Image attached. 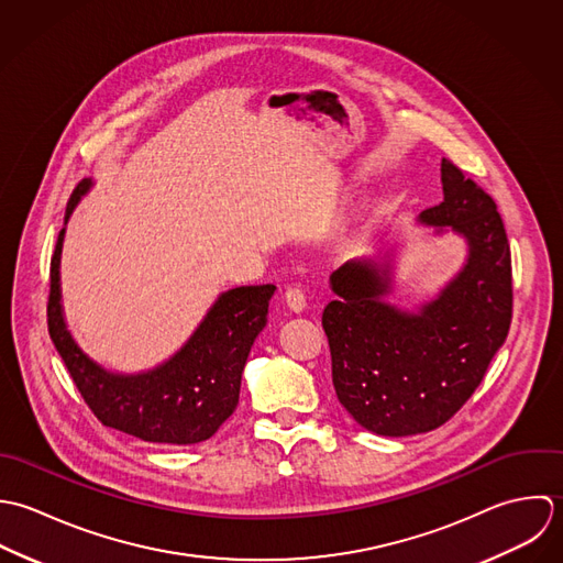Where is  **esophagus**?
<instances>
[{
	"instance_id": "34e87169",
	"label": "esophagus",
	"mask_w": 563,
	"mask_h": 563,
	"mask_svg": "<svg viewBox=\"0 0 563 563\" xmlns=\"http://www.w3.org/2000/svg\"><path fill=\"white\" fill-rule=\"evenodd\" d=\"M285 300H287L289 309H291V311H296V313L305 311V307H307V294L302 291V287H300V285H291V287H287V291H285Z\"/></svg>"
}]
</instances>
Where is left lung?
<instances>
[{"mask_svg": "<svg viewBox=\"0 0 563 563\" xmlns=\"http://www.w3.org/2000/svg\"><path fill=\"white\" fill-rule=\"evenodd\" d=\"M444 202L420 222L467 241L463 269L407 313L389 302V263L356 258L331 276L338 300L322 327L339 402L367 431L387 438L429 433L465 405L509 333L511 252L496 202L452 161H442Z\"/></svg>", "mask_w": 563, "mask_h": 563, "instance_id": "obj_1", "label": "left lung"}]
</instances>
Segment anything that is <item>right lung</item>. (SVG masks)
Here are the masks:
<instances>
[{"instance_id":"obj_1","label":"right lung","mask_w":563,"mask_h":563,"mask_svg":"<svg viewBox=\"0 0 563 563\" xmlns=\"http://www.w3.org/2000/svg\"><path fill=\"white\" fill-rule=\"evenodd\" d=\"M89 183H80L65 211V224ZM58 232L49 265L47 329L80 396L104 424L152 444L205 442L232 416L241 372L256 335L267 324L274 285H245L222 294L191 339L163 365L143 374H113L91 361L69 335L60 309Z\"/></svg>"}]
</instances>
